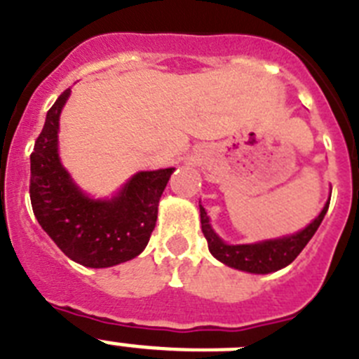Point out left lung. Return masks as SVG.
Wrapping results in <instances>:
<instances>
[{
    "instance_id": "left-lung-1",
    "label": "left lung",
    "mask_w": 359,
    "mask_h": 359,
    "mask_svg": "<svg viewBox=\"0 0 359 359\" xmlns=\"http://www.w3.org/2000/svg\"><path fill=\"white\" fill-rule=\"evenodd\" d=\"M327 208L329 203L309 226H306L294 236L257 244H236V246L224 244L215 236L214 230L210 228V223H208L207 212L203 207H199V215H201L203 236L207 239L208 250L217 261L230 266V268L248 271V273H271V271H277V269L291 264L298 257V253L306 248V244L309 243L311 237L315 236V231L318 230L320 223L323 221V215L327 214Z\"/></svg>"
}]
</instances>
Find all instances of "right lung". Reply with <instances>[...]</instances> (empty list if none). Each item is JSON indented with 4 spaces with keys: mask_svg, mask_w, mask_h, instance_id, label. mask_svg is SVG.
<instances>
[{
    "mask_svg": "<svg viewBox=\"0 0 359 359\" xmlns=\"http://www.w3.org/2000/svg\"><path fill=\"white\" fill-rule=\"evenodd\" d=\"M65 90L50 107L30 154V201L43 230L72 261L109 268L144 252L156 226L158 203L174 169L138 172L116 198L95 201L73 185L57 154Z\"/></svg>",
    "mask_w": 359,
    "mask_h": 359,
    "instance_id": "right-lung-1",
    "label": "right lung"
}]
</instances>
